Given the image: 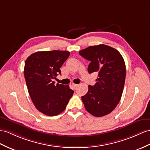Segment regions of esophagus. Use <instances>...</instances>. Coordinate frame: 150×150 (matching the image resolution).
Listing matches in <instances>:
<instances>
[{
	"mask_svg": "<svg viewBox=\"0 0 150 150\" xmlns=\"http://www.w3.org/2000/svg\"><path fill=\"white\" fill-rule=\"evenodd\" d=\"M78 86H79V85H78V84H72V86L74 87V88H77Z\"/></svg>",
	"mask_w": 150,
	"mask_h": 150,
	"instance_id": "1",
	"label": "esophagus"
}]
</instances>
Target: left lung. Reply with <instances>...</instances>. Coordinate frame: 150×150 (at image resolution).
<instances>
[{
    "label": "left lung",
    "mask_w": 150,
    "mask_h": 150,
    "mask_svg": "<svg viewBox=\"0 0 150 150\" xmlns=\"http://www.w3.org/2000/svg\"><path fill=\"white\" fill-rule=\"evenodd\" d=\"M79 54L90 61L88 71L97 72L96 85H88V91L82 96L86 110L96 117L109 114L119 103L125 81V64L118 50L105 45L92 46L82 50Z\"/></svg>",
    "instance_id": "1"
}]
</instances>
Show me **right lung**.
<instances>
[{"label":"right lung","mask_w":150,"mask_h":150,"mask_svg":"<svg viewBox=\"0 0 150 150\" xmlns=\"http://www.w3.org/2000/svg\"><path fill=\"white\" fill-rule=\"evenodd\" d=\"M70 54L67 51H45L30 54L25 62L28 93L38 111L47 116L63 112L74 91L69 85L54 84L60 68Z\"/></svg>","instance_id":"right-lung-1"}]
</instances>
